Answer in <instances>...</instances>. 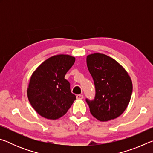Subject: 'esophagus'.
<instances>
[{
  "mask_svg": "<svg viewBox=\"0 0 153 153\" xmlns=\"http://www.w3.org/2000/svg\"><path fill=\"white\" fill-rule=\"evenodd\" d=\"M76 97L77 99H82V98H84V96H83L82 94H77L76 96Z\"/></svg>",
  "mask_w": 153,
  "mask_h": 153,
  "instance_id": "1",
  "label": "esophagus"
}]
</instances>
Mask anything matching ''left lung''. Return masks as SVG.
I'll list each match as a JSON object with an SVG mask.
<instances>
[{
	"mask_svg": "<svg viewBox=\"0 0 153 153\" xmlns=\"http://www.w3.org/2000/svg\"><path fill=\"white\" fill-rule=\"evenodd\" d=\"M86 62L96 92L94 99H86L90 113L101 121L117 118L130 100L132 93L130 77L121 65L104 54L90 55Z\"/></svg>",
	"mask_w": 153,
	"mask_h": 153,
	"instance_id": "obj_1",
	"label": "left lung"
}]
</instances>
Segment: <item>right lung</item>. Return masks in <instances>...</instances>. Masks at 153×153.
<instances>
[{
	"label": "right lung",
	"mask_w": 153,
	"mask_h": 153,
	"mask_svg": "<svg viewBox=\"0 0 153 153\" xmlns=\"http://www.w3.org/2000/svg\"><path fill=\"white\" fill-rule=\"evenodd\" d=\"M69 55L53 56L43 62L30 78L27 97L42 117L56 120L65 114L76 100L65 76L75 63Z\"/></svg>",
	"instance_id": "add662e5"
}]
</instances>
